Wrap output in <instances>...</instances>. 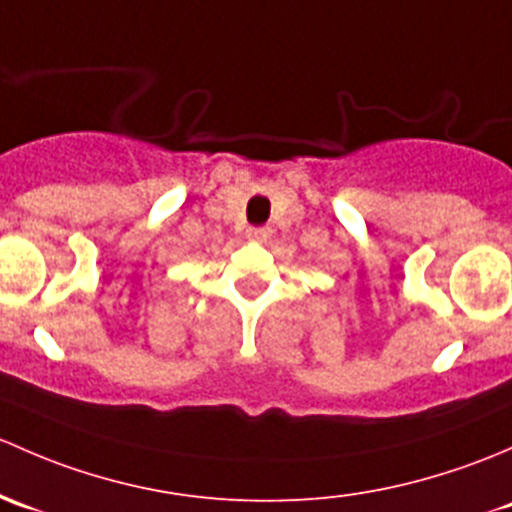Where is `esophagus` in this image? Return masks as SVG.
Here are the masks:
<instances>
[{
    "label": "esophagus",
    "instance_id": "34e87169",
    "mask_svg": "<svg viewBox=\"0 0 512 512\" xmlns=\"http://www.w3.org/2000/svg\"><path fill=\"white\" fill-rule=\"evenodd\" d=\"M271 234H273L271 226H254V229H249L251 241H268L271 239Z\"/></svg>",
    "mask_w": 512,
    "mask_h": 512
}]
</instances>
